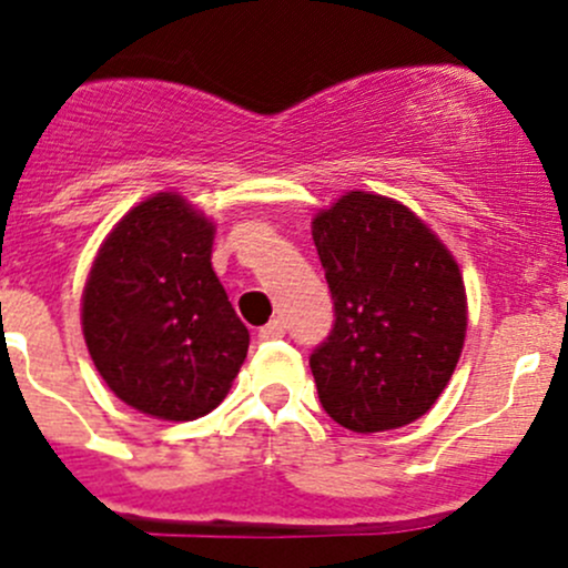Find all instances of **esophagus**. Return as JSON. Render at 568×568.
Listing matches in <instances>:
<instances>
[{"mask_svg": "<svg viewBox=\"0 0 568 568\" xmlns=\"http://www.w3.org/2000/svg\"><path fill=\"white\" fill-rule=\"evenodd\" d=\"M261 341H277V338H283L285 335V324L280 322V318H274V322H268L266 327H261Z\"/></svg>", "mask_w": 568, "mask_h": 568, "instance_id": "obj_1", "label": "esophagus"}]
</instances>
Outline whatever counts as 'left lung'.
I'll list each match as a JSON object with an SVG mask.
<instances>
[{
  "label": "left lung",
  "mask_w": 568,
  "mask_h": 568,
  "mask_svg": "<svg viewBox=\"0 0 568 568\" xmlns=\"http://www.w3.org/2000/svg\"><path fill=\"white\" fill-rule=\"evenodd\" d=\"M335 324L311 355L318 402L352 433L416 422L466 338V288L447 246L399 202L366 191L313 219Z\"/></svg>",
  "instance_id": "8db88e82"
}]
</instances>
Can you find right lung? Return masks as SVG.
<instances>
[{
    "label": "right lung",
    "instance_id": "add662e5",
    "mask_svg": "<svg viewBox=\"0 0 568 568\" xmlns=\"http://www.w3.org/2000/svg\"><path fill=\"white\" fill-rule=\"evenodd\" d=\"M213 233L183 196L155 194L115 224L88 274L82 335L93 366L146 416L211 413L250 349L211 266Z\"/></svg>",
    "mask_w": 568,
    "mask_h": 568
}]
</instances>
